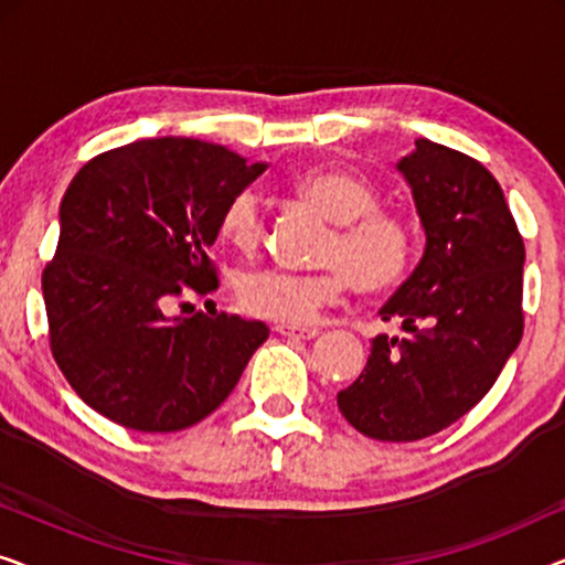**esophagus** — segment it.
I'll list each match as a JSON object with an SVG mask.
<instances>
[{"label":"esophagus","mask_w":565,"mask_h":565,"mask_svg":"<svg viewBox=\"0 0 565 565\" xmlns=\"http://www.w3.org/2000/svg\"><path fill=\"white\" fill-rule=\"evenodd\" d=\"M275 331H277V334L292 337V339L319 337V329H316V327H298V323H275Z\"/></svg>","instance_id":"obj_1"}]
</instances>
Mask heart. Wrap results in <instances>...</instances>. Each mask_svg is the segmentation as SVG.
I'll use <instances>...</instances> for the list:
<instances>
[{"instance_id":"1","label":"heart","mask_w":565,"mask_h":565,"mask_svg":"<svg viewBox=\"0 0 565 565\" xmlns=\"http://www.w3.org/2000/svg\"><path fill=\"white\" fill-rule=\"evenodd\" d=\"M306 203L334 221L319 273H290L282 267L249 269L238 277L236 298L244 311L269 321L306 323L323 306L337 303L354 285L360 292H388L404 282L416 259L412 221L381 207V192L350 169H308L292 180ZM218 234L238 252H254L265 234L262 203L254 190H238L223 205Z\"/></svg>"}]
</instances>
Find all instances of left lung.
Instances as JSON below:
<instances>
[{
    "label": "left lung",
    "mask_w": 565,
    "mask_h": 565,
    "mask_svg": "<svg viewBox=\"0 0 565 565\" xmlns=\"http://www.w3.org/2000/svg\"><path fill=\"white\" fill-rule=\"evenodd\" d=\"M398 172L427 234L422 262L381 308L406 337L377 334L365 370L337 393L344 419L381 443H414L466 416L524 331V242L493 174L427 138Z\"/></svg>",
    "instance_id": "1"
}]
</instances>
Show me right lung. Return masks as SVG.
Segmentation results:
<instances>
[{
    "instance_id": "add662e5",
    "label": "right lung",
    "mask_w": 565,
    "mask_h": 565,
    "mask_svg": "<svg viewBox=\"0 0 565 565\" xmlns=\"http://www.w3.org/2000/svg\"><path fill=\"white\" fill-rule=\"evenodd\" d=\"M267 164L198 138H143L89 159L61 200L43 269L51 352L97 414L180 431L213 414L269 337L234 313L172 319L177 298L218 290L211 246L231 195Z\"/></svg>"
}]
</instances>
